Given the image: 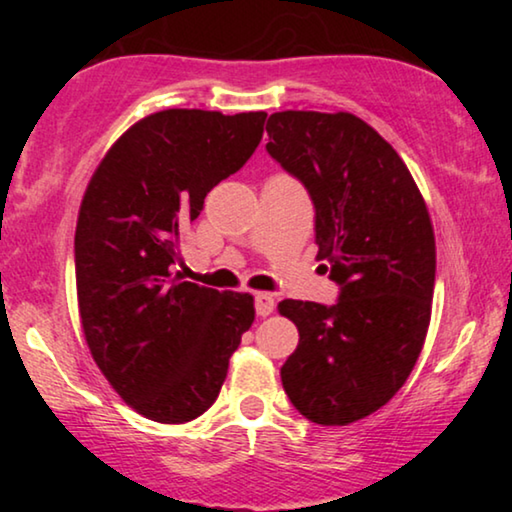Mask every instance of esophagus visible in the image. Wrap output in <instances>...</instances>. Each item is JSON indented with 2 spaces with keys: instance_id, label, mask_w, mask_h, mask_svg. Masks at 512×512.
<instances>
[{
  "instance_id": "obj_1",
  "label": "esophagus",
  "mask_w": 512,
  "mask_h": 512,
  "mask_svg": "<svg viewBox=\"0 0 512 512\" xmlns=\"http://www.w3.org/2000/svg\"><path fill=\"white\" fill-rule=\"evenodd\" d=\"M254 307L258 317H270L275 312V298H272V293H256Z\"/></svg>"
}]
</instances>
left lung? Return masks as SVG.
<instances>
[{"label":"left lung","mask_w":512,"mask_h":512,"mask_svg":"<svg viewBox=\"0 0 512 512\" xmlns=\"http://www.w3.org/2000/svg\"><path fill=\"white\" fill-rule=\"evenodd\" d=\"M265 130V151L310 193L319 256L340 286L333 305L279 303L300 333L282 384L310 422L345 426L389 403L422 352L431 219L401 156L354 114L277 111Z\"/></svg>","instance_id":"obj_1"}]
</instances>
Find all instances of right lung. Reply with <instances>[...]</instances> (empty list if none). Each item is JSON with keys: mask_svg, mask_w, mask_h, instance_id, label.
Segmentation results:
<instances>
[{"mask_svg": "<svg viewBox=\"0 0 512 512\" xmlns=\"http://www.w3.org/2000/svg\"><path fill=\"white\" fill-rule=\"evenodd\" d=\"M265 116H146L111 146L83 195L74 237L83 333L118 396L153 422L200 417L254 324L249 293L184 282L177 265L181 233L251 158Z\"/></svg>", "mask_w": 512, "mask_h": 512, "instance_id": "right-lung-1", "label": "right lung"}]
</instances>
